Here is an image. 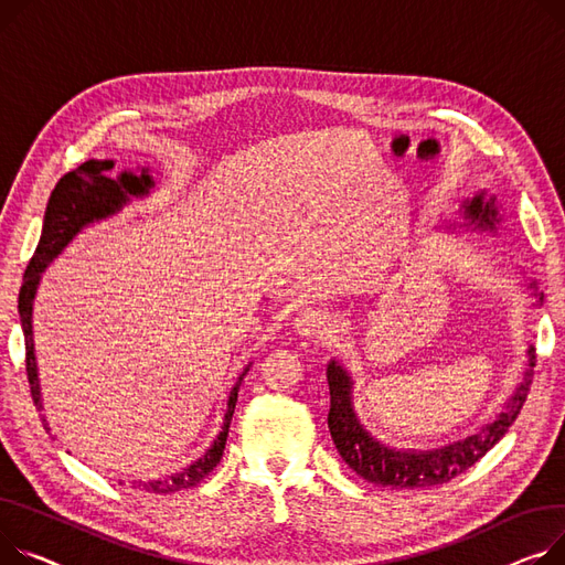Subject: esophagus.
<instances>
[{
	"label": "esophagus",
	"instance_id": "1",
	"mask_svg": "<svg viewBox=\"0 0 565 565\" xmlns=\"http://www.w3.org/2000/svg\"><path fill=\"white\" fill-rule=\"evenodd\" d=\"M292 329L297 335L309 338L311 341V338H324L327 333H331V322L320 311H305L295 318Z\"/></svg>",
	"mask_w": 565,
	"mask_h": 565
}]
</instances>
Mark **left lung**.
I'll list each match as a JSON object with an SVG mask.
<instances>
[{"instance_id":"8db88e82","label":"left lung","mask_w":565,"mask_h":565,"mask_svg":"<svg viewBox=\"0 0 565 565\" xmlns=\"http://www.w3.org/2000/svg\"><path fill=\"white\" fill-rule=\"evenodd\" d=\"M463 227L472 232H498L502 215L495 198H486V193H477L472 200H466L461 206ZM524 288L536 297V305H543V292L539 290L536 279L524 281ZM536 348H527V370L522 374V382L515 386L513 395L504 402L502 411L488 425H483L477 434L455 440L436 449H397L374 438L359 420L354 411V380L348 367L331 359L327 365V382L331 395L329 408V431L333 445L341 452L343 461L365 481L388 486V488H427L436 483H445L455 479L470 466H475L488 449H491L513 425L518 413L527 399V391L532 384Z\"/></svg>"}]
</instances>
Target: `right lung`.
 <instances>
[{
    "mask_svg": "<svg viewBox=\"0 0 565 565\" xmlns=\"http://www.w3.org/2000/svg\"><path fill=\"white\" fill-rule=\"evenodd\" d=\"M113 166L116 163H113L110 159H102V161L90 159V161L82 163L77 170H72L65 177H61V181L56 183V188L52 191V198L47 202L41 243H38V247L29 260V266H26V273H24V281H22L20 297H18V313H20V324H22V333H24L26 377H29L31 397H33V404L38 411L43 408V397H41V380H38V363H35V354H33L31 316H33V299H35L38 286H41V277H43L45 268L70 245V241L74 236H77L84 227H88V224L120 213L131 200L147 198L149 193H152V188L157 185L154 177L149 174V168H142L140 172L125 170L118 177H110L108 172L113 170ZM249 365L238 374V380L227 399V413H224L222 429L206 452L200 459H195L191 466L181 468L179 472H172L161 479L134 481V486H140L147 493H161V495L177 493V491H183V488L198 486L220 463L222 452H224V443H227V436H230L234 408L238 402V388L245 380ZM43 427L50 431L45 416H43Z\"/></svg>",
    "mask_w": 565,
    "mask_h": 565,
    "instance_id": "add662e5",
    "label": "right lung"
}]
</instances>
